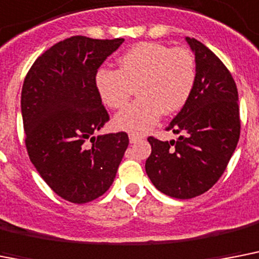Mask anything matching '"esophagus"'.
Returning a JSON list of instances; mask_svg holds the SVG:
<instances>
[{
    "label": "esophagus",
    "mask_w": 259,
    "mask_h": 259,
    "mask_svg": "<svg viewBox=\"0 0 259 259\" xmlns=\"http://www.w3.org/2000/svg\"><path fill=\"white\" fill-rule=\"evenodd\" d=\"M142 140V137L140 136H137V134H129V141H130V144H137L138 141Z\"/></svg>",
    "instance_id": "esophagus-1"
}]
</instances>
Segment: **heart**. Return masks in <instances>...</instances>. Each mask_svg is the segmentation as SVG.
Masks as SVG:
<instances>
[{
	"mask_svg": "<svg viewBox=\"0 0 259 259\" xmlns=\"http://www.w3.org/2000/svg\"><path fill=\"white\" fill-rule=\"evenodd\" d=\"M118 70L100 69L96 88L101 100L111 109L127 104L136 88L138 100L114 117L117 129L146 133L159 117L180 110L195 82V61L184 48L159 42H140L118 60Z\"/></svg>",
	"mask_w": 259,
	"mask_h": 259,
	"instance_id": "1",
	"label": "heart"
}]
</instances>
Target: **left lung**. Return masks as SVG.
I'll list each match as a JSON object with an SVG mask.
<instances>
[{"mask_svg":"<svg viewBox=\"0 0 259 259\" xmlns=\"http://www.w3.org/2000/svg\"><path fill=\"white\" fill-rule=\"evenodd\" d=\"M195 56L191 94L167 130L177 141L149 137L151 154L145 169L155 188L178 199L194 198L213 188L232 158L241 132L238 90L215 54L186 37Z\"/></svg>","mask_w":259,"mask_h":259,"instance_id":"obj_1","label":"left lung"}]
</instances>
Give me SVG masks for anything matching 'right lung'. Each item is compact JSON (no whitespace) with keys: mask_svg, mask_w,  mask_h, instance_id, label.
<instances>
[{"mask_svg":"<svg viewBox=\"0 0 259 259\" xmlns=\"http://www.w3.org/2000/svg\"><path fill=\"white\" fill-rule=\"evenodd\" d=\"M123 41L74 35L41 54L25 77L21 111L27 154L50 189L69 202L104 194L129 145L125 132L94 137L109 121L96 74Z\"/></svg>","mask_w":259,"mask_h":259,"instance_id":"1","label":"right lung"}]
</instances>
